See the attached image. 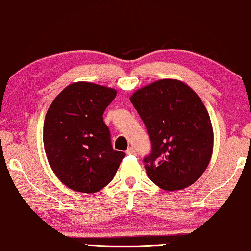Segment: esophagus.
Wrapping results in <instances>:
<instances>
[{"label":"esophagus","mask_w":251,"mask_h":251,"mask_svg":"<svg viewBox=\"0 0 251 251\" xmlns=\"http://www.w3.org/2000/svg\"><path fill=\"white\" fill-rule=\"evenodd\" d=\"M126 154H128V155H136V151H134V148L129 147L128 150H126Z\"/></svg>","instance_id":"34e87169"}]
</instances>
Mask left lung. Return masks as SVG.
<instances>
[{"mask_svg": "<svg viewBox=\"0 0 251 251\" xmlns=\"http://www.w3.org/2000/svg\"><path fill=\"white\" fill-rule=\"evenodd\" d=\"M147 129L151 152L143 159L150 179L164 190L191 186L213 151V128L205 105L186 83L163 79L131 96Z\"/></svg>", "mask_w": 251, "mask_h": 251, "instance_id": "1", "label": "left lung"}]
</instances>
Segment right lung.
<instances>
[{
	"mask_svg": "<svg viewBox=\"0 0 251 251\" xmlns=\"http://www.w3.org/2000/svg\"><path fill=\"white\" fill-rule=\"evenodd\" d=\"M117 96L112 88L75 82L47 111L43 141L50 168L75 191L94 194L113 180L126 154L115 151L103 114Z\"/></svg>",
	"mask_w": 251,
	"mask_h": 251,
	"instance_id": "add662e5",
	"label": "right lung"
}]
</instances>
